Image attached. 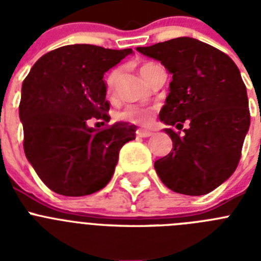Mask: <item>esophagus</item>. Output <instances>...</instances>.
<instances>
[{
    "label": "esophagus",
    "mask_w": 261,
    "mask_h": 261,
    "mask_svg": "<svg viewBox=\"0 0 261 261\" xmlns=\"http://www.w3.org/2000/svg\"><path fill=\"white\" fill-rule=\"evenodd\" d=\"M136 135H137V137H151L153 136V132H149V130H144V129H138L137 132H136Z\"/></svg>",
    "instance_id": "esophagus-1"
}]
</instances>
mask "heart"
I'll list each match as a JSON object with an SVG mask.
<instances>
[{"mask_svg": "<svg viewBox=\"0 0 261 261\" xmlns=\"http://www.w3.org/2000/svg\"><path fill=\"white\" fill-rule=\"evenodd\" d=\"M153 66H155L154 64H145L140 68L141 71V75L144 78H146L147 71L150 70ZM117 70L111 71L110 74L106 78V94L107 96H114L115 89H116V82H117ZM154 115L153 108H145V107H138V106H128L125 110H123L121 112L116 115V119L119 121H123V123H132V124H138V125L146 126L151 123Z\"/></svg>", "mask_w": 261, "mask_h": 261, "instance_id": "b5f03b06", "label": "heart"}]
</instances>
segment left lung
<instances>
[{
    "label": "left lung",
    "instance_id": "8db88e82",
    "mask_svg": "<svg viewBox=\"0 0 261 261\" xmlns=\"http://www.w3.org/2000/svg\"><path fill=\"white\" fill-rule=\"evenodd\" d=\"M137 50L172 74L159 119L183 130L165 129L172 150L154 163L159 179L181 195L212 192L235 171L250 128L247 90L238 66L226 53L192 38Z\"/></svg>",
    "mask_w": 261,
    "mask_h": 261
}]
</instances>
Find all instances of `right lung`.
<instances>
[{"label": "right lung", "mask_w": 261, "mask_h": 261, "mask_svg": "<svg viewBox=\"0 0 261 261\" xmlns=\"http://www.w3.org/2000/svg\"><path fill=\"white\" fill-rule=\"evenodd\" d=\"M132 52L65 45L41 56L23 81V149L53 192L75 197L102 190L114 175L120 149L135 140L133 125H87L90 120L110 121L103 75Z\"/></svg>", "instance_id": "obj_1"}]
</instances>
